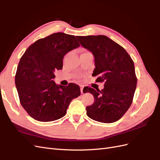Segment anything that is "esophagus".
<instances>
[{
    "label": "esophagus",
    "mask_w": 160,
    "mask_h": 160,
    "mask_svg": "<svg viewBox=\"0 0 160 160\" xmlns=\"http://www.w3.org/2000/svg\"><path fill=\"white\" fill-rule=\"evenodd\" d=\"M80 89H81V94H83V86H80Z\"/></svg>",
    "instance_id": "34e87169"
}]
</instances>
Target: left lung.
Listing matches in <instances>:
<instances>
[{
	"label": "left lung",
	"mask_w": 160,
	"mask_h": 160,
	"mask_svg": "<svg viewBox=\"0 0 160 160\" xmlns=\"http://www.w3.org/2000/svg\"><path fill=\"white\" fill-rule=\"evenodd\" d=\"M77 38L93 55L95 68L92 76H98L97 82L105 81L101 91L91 88L85 90L94 97L93 103L86 107L87 115L101 123L117 122L132 105L136 89L133 61L122 46L105 35Z\"/></svg>",
	"instance_id": "obj_1"
}]
</instances>
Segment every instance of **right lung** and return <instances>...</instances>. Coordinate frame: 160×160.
I'll return each mask as SVG.
<instances>
[{"instance_id":"add662e5","label":"right lung","mask_w":160,"mask_h":160,"mask_svg":"<svg viewBox=\"0 0 160 160\" xmlns=\"http://www.w3.org/2000/svg\"><path fill=\"white\" fill-rule=\"evenodd\" d=\"M79 46L74 35L57 32L37 40L24 53L15 85L21 103L31 117L44 122L59 119L80 95L77 85H59L53 80L55 71L62 69L64 56Z\"/></svg>"}]
</instances>
